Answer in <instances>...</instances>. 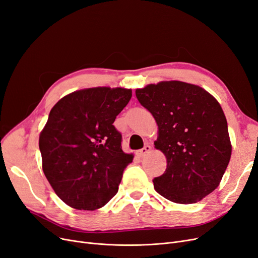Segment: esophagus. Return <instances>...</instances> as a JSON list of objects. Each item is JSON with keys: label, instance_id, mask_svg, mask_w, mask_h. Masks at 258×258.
Masks as SVG:
<instances>
[{"label": "esophagus", "instance_id": "1", "mask_svg": "<svg viewBox=\"0 0 258 258\" xmlns=\"http://www.w3.org/2000/svg\"><path fill=\"white\" fill-rule=\"evenodd\" d=\"M151 150H152V147L151 145H145L144 148H142L141 150H139V151H137V155L139 156V157H144L145 155L147 154H149L150 152H151Z\"/></svg>", "mask_w": 258, "mask_h": 258}]
</instances>
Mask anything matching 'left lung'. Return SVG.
Here are the masks:
<instances>
[{"label":"left lung","mask_w":258,"mask_h":258,"mask_svg":"<svg viewBox=\"0 0 258 258\" xmlns=\"http://www.w3.org/2000/svg\"><path fill=\"white\" fill-rule=\"evenodd\" d=\"M140 104L158 125L155 148L166 157V170L154 178L157 193L181 205L195 204L219 185L232 145L217 100L200 86L162 81L136 89Z\"/></svg>","instance_id":"8db88e82"}]
</instances>
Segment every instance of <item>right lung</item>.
<instances>
[{
    "mask_svg": "<svg viewBox=\"0 0 258 258\" xmlns=\"http://www.w3.org/2000/svg\"><path fill=\"white\" fill-rule=\"evenodd\" d=\"M132 89L94 87L63 97L40 134L42 167L58 197L74 209L94 211L118 192L133 154L122 151L116 117Z\"/></svg>",
    "mask_w": 258,
    "mask_h": 258,
    "instance_id": "right-lung-1",
    "label": "right lung"
}]
</instances>
